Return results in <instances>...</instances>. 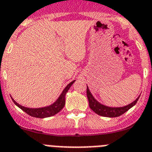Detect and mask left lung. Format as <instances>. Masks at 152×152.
Wrapping results in <instances>:
<instances>
[{
    "label": "left lung",
    "instance_id": "obj_1",
    "mask_svg": "<svg viewBox=\"0 0 152 152\" xmlns=\"http://www.w3.org/2000/svg\"><path fill=\"white\" fill-rule=\"evenodd\" d=\"M86 93H87V98H88V100L90 108L95 112V113L98 114V115L106 117H120V115L124 114L125 112H126L132 107H133L134 105L136 104L139 98V97H138L133 102H132L131 104H129L126 105L125 107H110L105 106V105L102 104H100L98 102H97L96 100L94 98V97L92 96L91 92H90L88 86H87Z\"/></svg>",
    "mask_w": 152,
    "mask_h": 152
}]
</instances>
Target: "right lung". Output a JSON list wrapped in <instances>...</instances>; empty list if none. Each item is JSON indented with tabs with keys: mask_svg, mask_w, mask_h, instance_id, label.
<instances>
[{
	"mask_svg": "<svg viewBox=\"0 0 152 152\" xmlns=\"http://www.w3.org/2000/svg\"><path fill=\"white\" fill-rule=\"evenodd\" d=\"M74 82L75 80H73L70 83H69L62 91L59 98H57V101L48 107H41V108H28V107H25L19 104L18 103H16L13 98L12 100L16 106L19 107L21 110H23L31 117H37V118H45V117H51V116L55 115L56 113L60 112L64 108V105H65V95L70 88V86L74 83Z\"/></svg>",
	"mask_w": 152,
	"mask_h": 152,
	"instance_id": "right-lung-1",
	"label": "right lung"
}]
</instances>
